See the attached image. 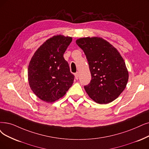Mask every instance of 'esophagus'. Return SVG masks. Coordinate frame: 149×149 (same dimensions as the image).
<instances>
[{
    "instance_id": "esophagus-1",
    "label": "esophagus",
    "mask_w": 149,
    "mask_h": 149,
    "mask_svg": "<svg viewBox=\"0 0 149 149\" xmlns=\"http://www.w3.org/2000/svg\"><path fill=\"white\" fill-rule=\"evenodd\" d=\"M74 76H75V78L76 79H78V78H79V72H76L74 74Z\"/></svg>"
}]
</instances>
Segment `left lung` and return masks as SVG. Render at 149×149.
I'll return each mask as SVG.
<instances>
[{
    "label": "left lung",
    "instance_id": "1",
    "mask_svg": "<svg viewBox=\"0 0 149 149\" xmlns=\"http://www.w3.org/2000/svg\"><path fill=\"white\" fill-rule=\"evenodd\" d=\"M86 56L91 73V82L84 88L94 102L107 104L115 100L126 87L128 72L120 53L102 38L77 40Z\"/></svg>",
    "mask_w": 149,
    "mask_h": 149
}]
</instances>
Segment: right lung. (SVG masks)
Listing matches in <instances>:
<instances>
[{
  "instance_id": "obj_1",
  "label": "right lung",
  "mask_w": 149,
  "mask_h": 149,
  "mask_svg": "<svg viewBox=\"0 0 149 149\" xmlns=\"http://www.w3.org/2000/svg\"><path fill=\"white\" fill-rule=\"evenodd\" d=\"M71 41L70 37L54 36L40 46L29 63L30 87L45 102L51 103L62 98L73 84L74 76L63 57Z\"/></svg>"
}]
</instances>
